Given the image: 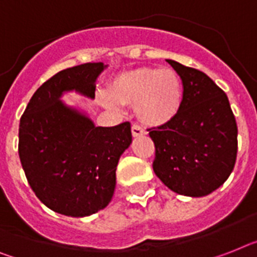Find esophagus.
<instances>
[{"mask_svg": "<svg viewBox=\"0 0 257 257\" xmlns=\"http://www.w3.org/2000/svg\"><path fill=\"white\" fill-rule=\"evenodd\" d=\"M131 133H133L134 138L143 137V135H146V131H144L141 126H138V124H133V127H131Z\"/></svg>", "mask_w": 257, "mask_h": 257, "instance_id": "obj_1", "label": "esophagus"}]
</instances>
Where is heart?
I'll return each instance as SVG.
<instances>
[{"label":"heart","mask_w":257,"mask_h":257,"mask_svg":"<svg viewBox=\"0 0 257 257\" xmlns=\"http://www.w3.org/2000/svg\"><path fill=\"white\" fill-rule=\"evenodd\" d=\"M109 94H98L106 109L135 106L138 119L148 127H163L179 115L182 105V82L173 68L142 67L122 72L111 80Z\"/></svg>","instance_id":"b5f03b06"}]
</instances>
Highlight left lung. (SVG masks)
Masks as SVG:
<instances>
[{
  "label": "left lung",
  "mask_w": 257,
  "mask_h": 257,
  "mask_svg": "<svg viewBox=\"0 0 257 257\" xmlns=\"http://www.w3.org/2000/svg\"><path fill=\"white\" fill-rule=\"evenodd\" d=\"M182 80L179 115L150 131L156 154L155 175L165 186L186 197L218 189L234 169L238 127L227 95L203 72L167 60Z\"/></svg>",
  "instance_id": "left-lung-1"
}]
</instances>
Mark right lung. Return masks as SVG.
<instances>
[{
    "label": "right lung",
    "mask_w": 257,
    "mask_h": 257,
    "mask_svg": "<svg viewBox=\"0 0 257 257\" xmlns=\"http://www.w3.org/2000/svg\"><path fill=\"white\" fill-rule=\"evenodd\" d=\"M106 68L86 63L52 76L34 93L19 123V159L31 189L68 217H88L109 205L116 165L133 142L128 122L95 126L85 110L61 99L71 92L94 98Z\"/></svg>",
    "instance_id": "obj_1"
}]
</instances>
